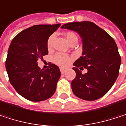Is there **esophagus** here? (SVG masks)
<instances>
[{"label": "esophagus", "mask_w": 126, "mask_h": 126, "mask_svg": "<svg viewBox=\"0 0 126 126\" xmlns=\"http://www.w3.org/2000/svg\"><path fill=\"white\" fill-rule=\"evenodd\" d=\"M60 70H61V74H64L65 72V68H60Z\"/></svg>", "instance_id": "34e87169"}]
</instances>
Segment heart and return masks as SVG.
Masks as SVG:
<instances>
[{
	"mask_svg": "<svg viewBox=\"0 0 126 126\" xmlns=\"http://www.w3.org/2000/svg\"><path fill=\"white\" fill-rule=\"evenodd\" d=\"M65 38L68 44L72 42L73 41L77 40V35L73 32H67L64 34ZM52 41H53V36H50L47 40V47L48 49H50L52 46ZM53 63L60 65V66H65L70 62V58L68 55L63 54V53H57L55 54L52 58Z\"/></svg>",
	"mask_w": 126,
	"mask_h": 126,
	"instance_id": "heart-1",
	"label": "heart"
}]
</instances>
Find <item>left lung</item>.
Listing matches in <instances>:
<instances>
[{
  "instance_id": "8db88e82",
  "label": "left lung",
  "mask_w": 126,
  "mask_h": 126,
  "mask_svg": "<svg viewBox=\"0 0 126 126\" xmlns=\"http://www.w3.org/2000/svg\"><path fill=\"white\" fill-rule=\"evenodd\" d=\"M61 28L76 31L82 41V56L72 68L76 72L71 82L74 94L87 101L101 98L112 87L119 74L121 58L114 40L92 22H68ZM83 67L88 70L85 75L79 70Z\"/></svg>"
}]
</instances>
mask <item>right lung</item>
Returning <instances> with one entry per match:
<instances>
[{"instance_id": "add662e5", "label": "right lung", "mask_w": 126, "mask_h": 126, "mask_svg": "<svg viewBox=\"0 0 126 126\" xmlns=\"http://www.w3.org/2000/svg\"><path fill=\"white\" fill-rule=\"evenodd\" d=\"M61 26L36 25L18 33L11 42L6 61L10 83L25 98L38 102L52 97L61 77L59 68L49 63L44 71L38 61L48 54L47 40Z\"/></svg>"}]
</instances>
